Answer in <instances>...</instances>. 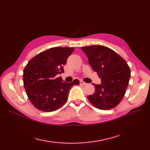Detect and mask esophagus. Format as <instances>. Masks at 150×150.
I'll return each mask as SVG.
<instances>
[{"label":"esophagus","instance_id":"34e87169","mask_svg":"<svg viewBox=\"0 0 150 150\" xmlns=\"http://www.w3.org/2000/svg\"><path fill=\"white\" fill-rule=\"evenodd\" d=\"M80 84H81V85H83V86H84V85H86V83L85 82H84L83 81L81 80V81H80Z\"/></svg>","mask_w":150,"mask_h":150}]
</instances>
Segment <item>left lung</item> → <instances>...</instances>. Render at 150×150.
Segmentation results:
<instances>
[{
  "label": "left lung",
  "instance_id": "8db88e82",
  "mask_svg": "<svg viewBox=\"0 0 150 150\" xmlns=\"http://www.w3.org/2000/svg\"><path fill=\"white\" fill-rule=\"evenodd\" d=\"M89 64L101 79V84H93L94 93L88 96L96 108L109 110L115 108L123 98L131 76L126 61L111 49L103 46L83 47Z\"/></svg>",
  "mask_w": 150,
  "mask_h": 150
}]
</instances>
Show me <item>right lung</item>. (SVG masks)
<instances>
[{"label": "right lung", "instance_id": "obj_1", "mask_svg": "<svg viewBox=\"0 0 150 150\" xmlns=\"http://www.w3.org/2000/svg\"><path fill=\"white\" fill-rule=\"evenodd\" d=\"M74 47H56L40 52L28 62L23 73L28 97L38 110L51 112L61 108L67 99L70 89L79 81L62 82L57 74L64 72L63 66Z\"/></svg>", "mask_w": 150, "mask_h": 150}]
</instances>
